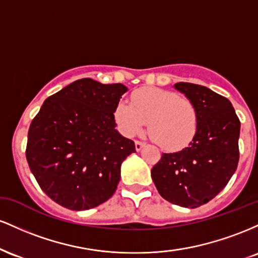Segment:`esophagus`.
Instances as JSON below:
<instances>
[{
    "label": "esophagus",
    "mask_w": 258,
    "mask_h": 258,
    "mask_svg": "<svg viewBox=\"0 0 258 258\" xmlns=\"http://www.w3.org/2000/svg\"><path fill=\"white\" fill-rule=\"evenodd\" d=\"M135 146H136V150H137V152H139V150H141L142 148L146 146V143H143V142L136 141V142H135Z\"/></svg>",
    "instance_id": "obj_1"
}]
</instances>
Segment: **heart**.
Returning a JSON list of instances; mask_svg holds the SVG:
<instances>
[{
	"label": "heart",
	"instance_id": "1",
	"mask_svg": "<svg viewBox=\"0 0 258 258\" xmlns=\"http://www.w3.org/2000/svg\"><path fill=\"white\" fill-rule=\"evenodd\" d=\"M132 105L121 100L114 111L120 132L127 137L143 131L149 122L150 138L168 152L182 150L193 142L199 114L193 100L172 91L143 87L131 96Z\"/></svg>",
	"mask_w": 258,
	"mask_h": 258
}]
</instances>
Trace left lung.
Listing matches in <instances>:
<instances>
[{
  "label": "left lung",
  "instance_id": "obj_1",
  "mask_svg": "<svg viewBox=\"0 0 258 258\" xmlns=\"http://www.w3.org/2000/svg\"><path fill=\"white\" fill-rule=\"evenodd\" d=\"M174 88L197 105L198 131L184 149L162 154L152 178L165 200L195 209L214 199L235 172L240 121L232 103L205 86L178 82Z\"/></svg>",
  "mask_w": 258,
  "mask_h": 258
}]
</instances>
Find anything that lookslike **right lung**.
<instances>
[{
	"mask_svg": "<svg viewBox=\"0 0 258 258\" xmlns=\"http://www.w3.org/2000/svg\"><path fill=\"white\" fill-rule=\"evenodd\" d=\"M127 91L121 84L81 79L48 97L31 121L26 160L41 189L69 210L110 199L121 164L135 142L115 130L114 111Z\"/></svg>",
	"mask_w": 258,
	"mask_h": 258,
	"instance_id": "obj_1",
	"label": "right lung"
}]
</instances>
